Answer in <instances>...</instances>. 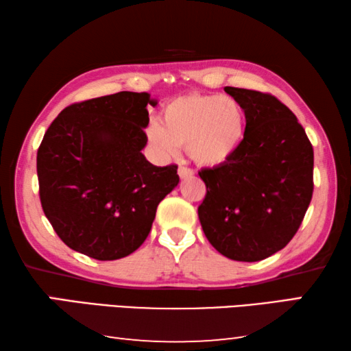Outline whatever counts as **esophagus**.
<instances>
[{"label": "esophagus", "instance_id": "esophagus-1", "mask_svg": "<svg viewBox=\"0 0 351 351\" xmlns=\"http://www.w3.org/2000/svg\"><path fill=\"white\" fill-rule=\"evenodd\" d=\"M193 173L195 171L190 167H186V165H181V167L178 169V175H180L181 178H190V176H193Z\"/></svg>", "mask_w": 351, "mask_h": 351}]
</instances>
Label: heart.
I'll return each mask as SVG.
<instances>
[{"instance_id":"b5f03b06","label":"heart","mask_w":351,"mask_h":351,"mask_svg":"<svg viewBox=\"0 0 351 351\" xmlns=\"http://www.w3.org/2000/svg\"><path fill=\"white\" fill-rule=\"evenodd\" d=\"M246 133V114L232 97L213 94H187L164 106L161 123L152 122L147 134L165 154L180 147L203 165L223 164L241 145Z\"/></svg>"}]
</instances>
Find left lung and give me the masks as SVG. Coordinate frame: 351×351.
Masks as SVG:
<instances>
[{"instance_id": "obj_1", "label": "left lung", "mask_w": 351, "mask_h": 351, "mask_svg": "<svg viewBox=\"0 0 351 351\" xmlns=\"http://www.w3.org/2000/svg\"><path fill=\"white\" fill-rule=\"evenodd\" d=\"M246 114V133L224 164L198 171V217L224 257L258 261L299 230L313 198V145L294 112L269 93L226 86Z\"/></svg>"}]
</instances>
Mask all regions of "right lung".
Returning <instances> with one entry per match:
<instances>
[{
    "instance_id": "add662e5",
    "label": "right lung",
    "mask_w": 351,
    "mask_h": 351,
    "mask_svg": "<svg viewBox=\"0 0 351 351\" xmlns=\"http://www.w3.org/2000/svg\"><path fill=\"white\" fill-rule=\"evenodd\" d=\"M150 105V94L130 91L83 100L45 133L37 152L41 207L74 251L104 261L134 252L180 182L176 164L158 167L141 152Z\"/></svg>"
}]
</instances>
